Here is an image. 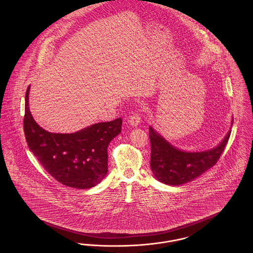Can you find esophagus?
Masks as SVG:
<instances>
[{"label": "esophagus", "instance_id": "1", "mask_svg": "<svg viewBox=\"0 0 253 253\" xmlns=\"http://www.w3.org/2000/svg\"><path fill=\"white\" fill-rule=\"evenodd\" d=\"M129 123L132 126H137L139 125L140 121H141V118H140V114L137 111L132 112V114L129 116Z\"/></svg>", "mask_w": 253, "mask_h": 253}]
</instances>
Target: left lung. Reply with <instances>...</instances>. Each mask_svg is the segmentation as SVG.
<instances>
[{"mask_svg": "<svg viewBox=\"0 0 253 253\" xmlns=\"http://www.w3.org/2000/svg\"><path fill=\"white\" fill-rule=\"evenodd\" d=\"M230 132L214 149L201 153H187L169 144L150 127L151 169L154 175L157 180L171 186L193 180L216 164L229 141Z\"/></svg>", "mask_w": 253, "mask_h": 253, "instance_id": "left-lung-1", "label": "left lung"}]
</instances>
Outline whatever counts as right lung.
I'll return each mask as SVG.
<instances>
[{
    "mask_svg": "<svg viewBox=\"0 0 253 253\" xmlns=\"http://www.w3.org/2000/svg\"><path fill=\"white\" fill-rule=\"evenodd\" d=\"M25 93L24 131L30 151L61 184L75 189L97 185L108 171V145L121 132V118L91 125L74 133H54L41 128L28 107Z\"/></svg>",
    "mask_w": 253,
    "mask_h": 253,
    "instance_id": "obj_1",
    "label": "right lung"
}]
</instances>
